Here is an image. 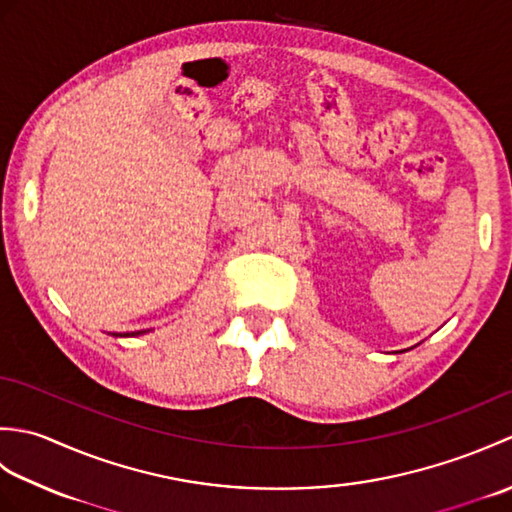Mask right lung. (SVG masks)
Returning <instances> with one entry per match:
<instances>
[{"label": "right lung", "instance_id": "add662e5", "mask_svg": "<svg viewBox=\"0 0 512 512\" xmlns=\"http://www.w3.org/2000/svg\"><path fill=\"white\" fill-rule=\"evenodd\" d=\"M138 334H145V330H143V332L138 330V332H132V334H129V332H127V334H114V336H138Z\"/></svg>", "mask_w": 512, "mask_h": 512}]
</instances>
